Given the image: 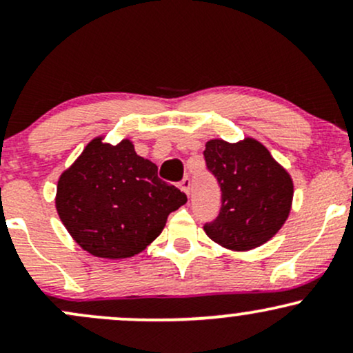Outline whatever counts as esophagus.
<instances>
[{
	"label": "esophagus",
	"mask_w": 353,
	"mask_h": 353,
	"mask_svg": "<svg viewBox=\"0 0 353 353\" xmlns=\"http://www.w3.org/2000/svg\"><path fill=\"white\" fill-rule=\"evenodd\" d=\"M179 188H181L182 192H185L189 196V192H190V179H189V177H184V179L181 181Z\"/></svg>",
	"instance_id": "1"
}]
</instances>
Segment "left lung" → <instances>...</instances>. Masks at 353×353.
Here are the masks:
<instances>
[{"instance_id":"obj_1","label":"left lung","mask_w":353,"mask_h":353,"mask_svg":"<svg viewBox=\"0 0 353 353\" xmlns=\"http://www.w3.org/2000/svg\"><path fill=\"white\" fill-rule=\"evenodd\" d=\"M205 164L222 190L221 212L205 234L229 250H250L270 241L289 217L294 182L264 144L254 137L239 143L210 139Z\"/></svg>"}]
</instances>
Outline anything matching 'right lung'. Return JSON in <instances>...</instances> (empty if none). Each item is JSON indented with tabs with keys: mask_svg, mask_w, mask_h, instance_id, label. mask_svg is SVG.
Listing matches in <instances>:
<instances>
[{
	"mask_svg": "<svg viewBox=\"0 0 353 353\" xmlns=\"http://www.w3.org/2000/svg\"><path fill=\"white\" fill-rule=\"evenodd\" d=\"M188 202L157 177V165L137 156L132 141L94 137L59 176L56 210L71 237L101 259L143 252L163 232L168 216Z\"/></svg>",
	"mask_w": 353,
	"mask_h": 353,
	"instance_id": "1",
	"label": "right lung"
}]
</instances>
